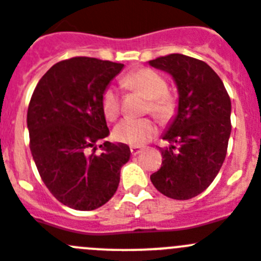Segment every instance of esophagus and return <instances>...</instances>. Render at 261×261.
I'll return each instance as SVG.
<instances>
[{
	"instance_id": "1",
	"label": "esophagus",
	"mask_w": 261,
	"mask_h": 261,
	"mask_svg": "<svg viewBox=\"0 0 261 261\" xmlns=\"http://www.w3.org/2000/svg\"><path fill=\"white\" fill-rule=\"evenodd\" d=\"M130 149H131V153H133L134 156H136V154H139L140 152L143 151V148L142 147H138V145H133V147H131Z\"/></svg>"
}]
</instances>
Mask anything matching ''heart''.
<instances>
[{"mask_svg": "<svg viewBox=\"0 0 261 261\" xmlns=\"http://www.w3.org/2000/svg\"><path fill=\"white\" fill-rule=\"evenodd\" d=\"M123 86L138 91L148 98L147 110L160 121H169L177 112V100L168 91V83L163 75L148 67L134 70L123 78ZM119 93L110 86L101 96V108L105 117L113 121L119 114ZM156 123L151 118H125L118 122L113 130L114 139L130 145H143L156 134Z\"/></svg>", "mask_w": 261, "mask_h": 261, "instance_id": "1", "label": "heart"}]
</instances>
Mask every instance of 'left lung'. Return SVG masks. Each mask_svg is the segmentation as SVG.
<instances>
[{
  "label": "left lung",
  "instance_id": "left-lung-1",
  "mask_svg": "<svg viewBox=\"0 0 261 261\" xmlns=\"http://www.w3.org/2000/svg\"><path fill=\"white\" fill-rule=\"evenodd\" d=\"M171 75L178 90L177 114L160 148L161 168L151 175L153 186L168 198L187 200L210 186L224 164L231 123V102L225 86L210 65L185 55L149 61Z\"/></svg>",
  "mask_w": 261,
  "mask_h": 261
}]
</instances>
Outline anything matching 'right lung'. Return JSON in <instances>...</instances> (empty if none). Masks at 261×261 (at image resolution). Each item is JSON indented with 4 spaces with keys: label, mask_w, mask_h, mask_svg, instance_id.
Wrapping results in <instances>:
<instances>
[{
    "label": "right lung",
    "mask_w": 261,
    "mask_h": 261,
    "mask_svg": "<svg viewBox=\"0 0 261 261\" xmlns=\"http://www.w3.org/2000/svg\"><path fill=\"white\" fill-rule=\"evenodd\" d=\"M122 69V63L90 57L61 61L40 79L28 105L30 148L40 177L74 210L92 211L109 201L130 159L123 143L104 142L101 154H88L109 135L101 96Z\"/></svg>",
    "instance_id": "right-lung-1"
}]
</instances>
